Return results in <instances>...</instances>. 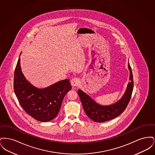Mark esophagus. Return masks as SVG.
Masks as SVG:
<instances>
[{
    "label": "esophagus",
    "instance_id": "obj_1",
    "mask_svg": "<svg viewBox=\"0 0 155 155\" xmlns=\"http://www.w3.org/2000/svg\"><path fill=\"white\" fill-rule=\"evenodd\" d=\"M71 85L73 87H77L79 84H80V80L78 78H74L71 80Z\"/></svg>",
    "mask_w": 155,
    "mask_h": 155
}]
</instances>
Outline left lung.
<instances>
[{"mask_svg":"<svg viewBox=\"0 0 155 155\" xmlns=\"http://www.w3.org/2000/svg\"><path fill=\"white\" fill-rule=\"evenodd\" d=\"M128 67L130 70V81L128 84L123 96L114 104L108 106L99 104L80 89L78 90L77 92L83 109L89 118L95 122L103 123L117 117L125 110L131 99L134 87L133 73L129 63Z\"/></svg>","mask_w":155,"mask_h":155,"instance_id":"1","label":"left lung"}]
</instances>
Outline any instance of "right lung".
Returning <instances> with one entry per match:
<instances>
[{"instance_id": "1", "label": "right lung", "mask_w": 155, "mask_h": 155, "mask_svg": "<svg viewBox=\"0 0 155 155\" xmlns=\"http://www.w3.org/2000/svg\"><path fill=\"white\" fill-rule=\"evenodd\" d=\"M71 89V86L68 79L45 88L34 87L22 74L19 58L14 76L15 94L22 109L34 119L46 122L55 118L64 97Z\"/></svg>"}]
</instances>
